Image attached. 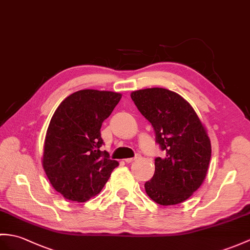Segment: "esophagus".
Instances as JSON below:
<instances>
[{
    "label": "esophagus",
    "instance_id": "34e87169",
    "mask_svg": "<svg viewBox=\"0 0 250 250\" xmlns=\"http://www.w3.org/2000/svg\"><path fill=\"white\" fill-rule=\"evenodd\" d=\"M139 158V154H136L134 158H130V159H125V163H132L133 161H135V160H137Z\"/></svg>",
    "mask_w": 250,
    "mask_h": 250
}]
</instances>
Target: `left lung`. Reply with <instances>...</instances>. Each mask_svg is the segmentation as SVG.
<instances>
[{
  "label": "left lung",
  "mask_w": 250,
  "mask_h": 250,
  "mask_svg": "<svg viewBox=\"0 0 250 250\" xmlns=\"http://www.w3.org/2000/svg\"><path fill=\"white\" fill-rule=\"evenodd\" d=\"M132 100L155 133L164 158L154 160L155 171L145 183L156 204L172 206L188 199L200 188L211 159V142L194 108L165 88L133 91Z\"/></svg>",
  "instance_id": "1"
}]
</instances>
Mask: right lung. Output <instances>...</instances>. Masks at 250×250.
<instances>
[{
    "label": "right lung",
    "mask_w": 250,
    "mask_h": 250,
    "mask_svg": "<svg viewBox=\"0 0 250 250\" xmlns=\"http://www.w3.org/2000/svg\"><path fill=\"white\" fill-rule=\"evenodd\" d=\"M113 91L84 89L67 97L52 116L42 166L52 187L66 199L85 202L100 193L119 163L109 159L101 125L120 101Z\"/></svg>",
    "instance_id": "obj_1"
}]
</instances>
